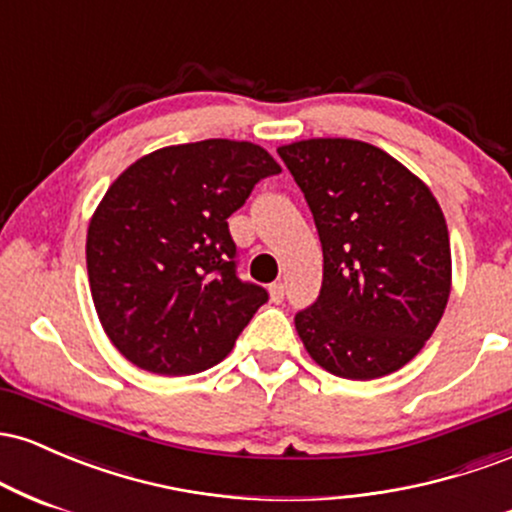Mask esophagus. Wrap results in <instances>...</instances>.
Wrapping results in <instances>:
<instances>
[{
    "label": "esophagus",
    "instance_id": "34e87169",
    "mask_svg": "<svg viewBox=\"0 0 512 512\" xmlns=\"http://www.w3.org/2000/svg\"><path fill=\"white\" fill-rule=\"evenodd\" d=\"M284 293H286V286L281 284V281H274V284L269 286V296H272L274 303L284 301Z\"/></svg>",
    "mask_w": 512,
    "mask_h": 512
}]
</instances>
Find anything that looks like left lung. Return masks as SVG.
<instances>
[{
  "instance_id": "left-lung-1",
  "label": "left lung",
  "mask_w": 512,
  "mask_h": 512,
  "mask_svg": "<svg viewBox=\"0 0 512 512\" xmlns=\"http://www.w3.org/2000/svg\"><path fill=\"white\" fill-rule=\"evenodd\" d=\"M322 243L320 296L296 313L315 363L346 380L395 373L421 351L450 296V238L436 197L356 139L281 146Z\"/></svg>"
}]
</instances>
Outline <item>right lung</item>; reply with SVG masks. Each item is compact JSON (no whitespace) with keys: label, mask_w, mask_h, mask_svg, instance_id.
I'll return each mask as SVG.
<instances>
[{"label":"right lung","mask_w":512,"mask_h":512,"mask_svg":"<svg viewBox=\"0 0 512 512\" xmlns=\"http://www.w3.org/2000/svg\"><path fill=\"white\" fill-rule=\"evenodd\" d=\"M281 173L250 142L204 139L139 158L88 226L86 267L110 342L158 375L202 373L231 354L267 289L238 276L228 216Z\"/></svg>","instance_id":"1"}]
</instances>
